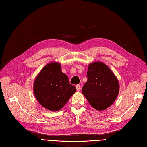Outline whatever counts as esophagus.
Segmentation results:
<instances>
[{
	"instance_id": "34e87169",
	"label": "esophagus",
	"mask_w": 147,
	"mask_h": 147,
	"mask_svg": "<svg viewBox=\"0 0 147 147\" xmlns=\"http://www.w3.org/2000/svg\"><path fill=\"white\" fill-rule=\"evenodd\" d=\"M76 90H77V91H80V90H81V86H80V84H78V85H76Z\"/></svg>"
}]
</instances>
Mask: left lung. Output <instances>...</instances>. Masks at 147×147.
I'll return each instance as SVG.
<instances>
[{
  "instance_id": "8db88e82",
  "label": "left lung",
  "mask_w": 147,
  "mask_h": 147,
  "mask_svg": "<svg viewBox=\"0 0 147 147\" xmlns=\"http://www.w3.org/2000/svg\"><path fill=\"white\" fill-rule=\"evenodd\" d=\"M88 81L82 92L89 103L98 111H103L113 104L119 91V84L107 65L101 62L90 64L87 73Z\"/></svg>"
}]
</instances>
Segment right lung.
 Returning a JSON list of instances; mask_svg holds the SVG:
<instances>
[{"label":"right lung","mask_w":147,"mask_h":147,"mask_svg":"<svg viewBox=\"0 0 147 147\" xmlns=\"http://www.w3.org/2000/svg\"><path fill=\"white\" fill-rule=\"evenodd\" d=\"M76 88L71 85L58 63H51L41 69L35 79L33 91L37 100L47 109L57 111L67 102Z\"/></svg>","instance_id":"1"}]
</instances>
